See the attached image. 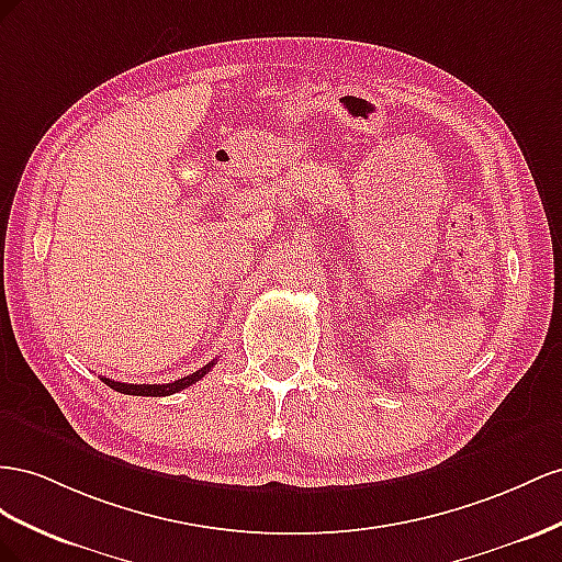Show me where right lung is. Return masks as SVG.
Wrapping results in <instances>:
<instances>
[{
	"label": "right lung",
	"mask_w": 562,
	"mask_h": 562,
	"mask_svg": "<svg viewBox=\"0 0 562 562\" xmlns=\"http://www.w3.org/2000/svg\"><path fill=\"white\" fill-rule=\"evenodd\" d=\"M214 364H216V360H212L210 364L200 367L198 372H192V374H188V376H183V379H176V381H171V383H122V381L105 379V376H103V381L108 383V386H110L112 391L124 393V395H146V397L150 395V397H162V395H173V393H179V391H183V389L192 386V383H198L204 374H210V370H212Z\"/></svg>",
	"instance_id": "obj_1"
}]
</instances>
